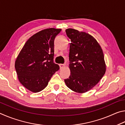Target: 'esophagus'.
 <instances>
[{
  "label": "esophagus",
  "instance_id": "esophagus-1",
  "mask_svg": "<svg viewBox=\"0 0 125 125\" xmlns=\"http://www.w3.org/2000/svg\"><path fill=\"white\" fill-rule=\"evenodd\" d=\"M59 66H60V69H62L64 68V67H65V65L64 64H59Z\"/></svg>",
  "mask_w": 125,
  "mask_h": 125
}]
</instances>
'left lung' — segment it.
<instances>
[{
	"instance_id": "left-lung-1",
	"label": "left lung",
	"mask_w": 125,
	"mask_h": 125,
	"mask_svg": "<svg viewBox=\"0 0 125 125\" xmlns=\"http://www.w3.org/2000/svg\"><path fill=\"white\" fill-rule=\"evenodd\" d=\"M71 39L69 52L70 75L64 80L67 87L83 93L94 87L103 77L106 65L103 52L97 40L87 33L66 30Z\"/></svg>"
}]
</instances>
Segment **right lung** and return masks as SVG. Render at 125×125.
I'll return each mask as SVG.
<instances>
[{
	"instance_id": "right-lung-1",
	"label": "right lung",
	"mask_w": 125,
	"mask_h": 125,
	"mask_svg": "<svg viewBox=\"0 0 125 125\" xmlns=\"http://www.w3.org/2000/svg\"><path fill=\"white\" fill-rule=\"evenodd\" d=\"M61 29L43 30L33 35L19 54L15 67L20 82L28 90L39 92L47 86L59 66L53 62L54 39Z\"/></svg>"
}]
</instances>
